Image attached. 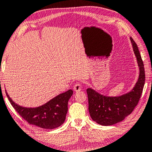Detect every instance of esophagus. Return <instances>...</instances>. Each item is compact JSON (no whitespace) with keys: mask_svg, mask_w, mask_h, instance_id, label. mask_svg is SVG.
<instances>
[{"mask_svg":"<svg viewBox=\"0 0 152 152\" xmlns=\"http://www.w3.org/2000/svg\"><path fill=\"white\" fill-rule=\"evenodd\" d=\"M82 89V85H81L80 83H76L75 85L74 86V90L75 91H79Z\"/></svg>","mask_w":152,"mask_h":152,"instance_id":"34e87169","label":"esophagus"}]
</instances>
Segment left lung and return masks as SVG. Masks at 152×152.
<instances>
[{"mask_svg":"<svg viewBox=\"0 0 152 152\" xmlns=\"http://www.w3.org/2000/svg\"><path fill=\"white\" fill-rule=\"evenodd\" d=\"M130 40L140 70L139 78L132 90L121 96L110 97L100 94L91 88L87 89L89 114L99 125H112L123 121L139 102L145 80L144 65L137 45L132 37Z\"/></svg>","mask_w":152,"mask_h":152,"instance_id":"obj_1","label":"left lung"}]
</instances>
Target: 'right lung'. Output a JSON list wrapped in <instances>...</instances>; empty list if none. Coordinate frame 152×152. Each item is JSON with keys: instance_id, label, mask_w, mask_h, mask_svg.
Instances as JSON below:
<instances>
[{"instance_id": "right-lung-1", "label": "right lung", "mask_w": 152, "mask_h": 152, "mask_svg": "<svg viewBox=\"0 0 152 152\" xmlns=\"http://www.w3.org/2000/svg\"><path fill=\"white\" fill-rule=\"evenodd\" d=\"M72 94L73 91L69 89L41 106L27 108L15 103L6 91L10 103L23 119L29 124L44 129H55L65 122L68 110V101Z\"/></svg>"}]
</instances>
